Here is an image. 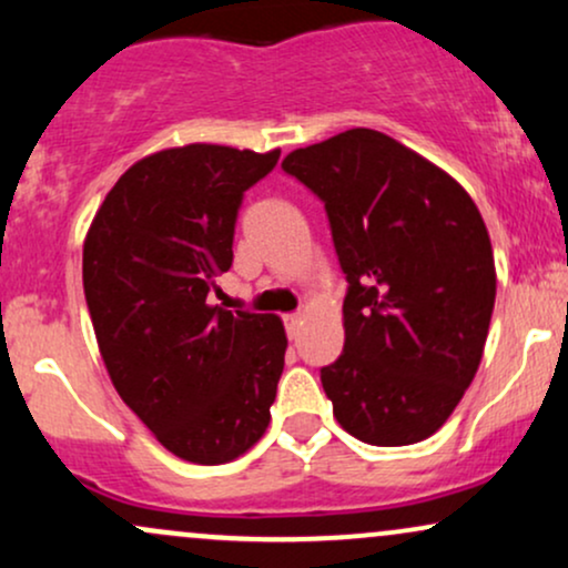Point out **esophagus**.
Returning a JSON list of instances; mask_svg holds the SVG:
<instances>
[{
	"instance_id": "obj_1",
	"label": "esophagus",
	"mask_w": 568,
	"mask_h": 568,
	"mask_svg": "<svg viewBox=\"0 0 568 568\" xmlns=\"http://www.w3.org/2000/svg\"><path fill=\"white\" fill-rule=\"evenodd\" d=\"M283 321H285V331H288V336L291 338L298 336V328H302V315L296 312V315H285Z\"/></svg>"
}]
</instances>
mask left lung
Listing matches in <instances>:
<instances>
[{"instance_id": "obj_1", "label": "left lung", "mask_w": 568, "mask_h": 568, "mask_svg": "<svg viewBox=\"0 0 568 568\" xmlns=\"http://www.w3.org/2000/svg\"><path fill=\"white\" fill-rule=\"evenodd\" d=\"M325 202L347 275L344 352L321 371L336 422L371 446L446 425L484 357L497 270L470 194L379 130L352 128L283 160Z\"/></svg>"}]
</instances>
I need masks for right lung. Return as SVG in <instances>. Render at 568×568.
<instances>
[{
    "mask_svg": "<svg viewBox=\"0 0 568 568\" xmlns=\"http://www.w3.org/2000/svg\"><path fill=\"white\" fill-rule=\"evenodd\" d=\"M280 149L186 143L130 165L84 234L82 280L103 366L168 452L224 465L256 446L285 366L277 315L207 304L232 266L243 192Z\"/></svg>",
    "mask_w": 568,
    "mask_h": 568,
    "instance_id": "obj_1",
    "label": "right lung"
}]
</instances>
